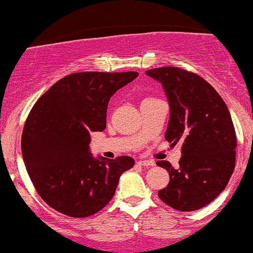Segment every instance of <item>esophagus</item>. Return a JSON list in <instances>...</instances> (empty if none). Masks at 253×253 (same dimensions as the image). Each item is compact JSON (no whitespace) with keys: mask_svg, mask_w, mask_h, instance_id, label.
<instances>
[{"mask_svg":"<svg viewBox=\"0 0 253 253\" xmlns=\"http://www.w3.org/2000/svg\"><path fill=\"white\" fill-rule=\"evenodd\" d=\"M137 164H139L140 166H146V167L155 166V162L151 161V160H140V161L137 162Z\"/></svg>","mask_w":253,"mask_h":253,"instance_id":"34e87169","label":"esophagus"}]
</instances>
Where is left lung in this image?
Segmentation results:
<instances>
[{"label":"left lung","mask_w":253,"mask_h":253,"mask_svg":"<svg viewBox=\"0 0 253 253\" xmlns=\"http://www.w3.org/2000/svg\"><path fill=\"white\" fill-rule=\"evenodd\" d=\"M164 86L169 102L166 140L182 145L179 167L157 161L169 174L159 191L164 203L179 211L208 206L225 189L235 169L236 132L226 104L203 77L173 66L147 70Z\"/></svg>","instance_id":"8db88e82"}]
</instances>
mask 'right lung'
I'll list each match as a JSON object with an SVG mask.
<instances>
[{
  "instance_id": "obj_1",
  "label": "right lung",
  "mask_w": 253,
  "mask_h": 253,
  "mask_svg": "<svg viewBox=\"0 0 253 253\" xmlns=\"http://www.w3.org/2000/svg\"><path fill=\"white\" fill-rule=\"evenodd\" d=\"M139 74L84 71L67 75L36 102L22 132V155L36 191L71 217L96 214L111 202L130 156L94 159L89 132L106 127L111 97Z\"/></svg>"
}]
</instances>
